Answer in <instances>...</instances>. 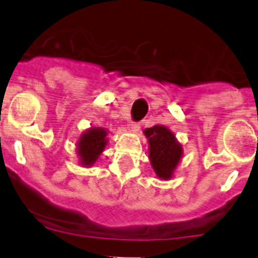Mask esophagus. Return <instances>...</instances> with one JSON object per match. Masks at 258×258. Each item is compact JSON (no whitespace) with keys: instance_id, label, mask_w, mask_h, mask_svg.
I'll use <instances>...</instances> for the list:
<instances>
[{"instance_id":"obj_1","label":"esophagus","mask_w":258,"mask_h":258,"mask_svg":"<svg viewBox=\"0 0 258 258\" xmlns=\"http://www.w3.org/2000/svg\"><path fill=\"white\" fill-rule=\"evenodd\" d=\"M130 126H131V130L134 132H139V131H140V128H141V124L139 123V122H132Z\"/></svg>"}]
</instances>
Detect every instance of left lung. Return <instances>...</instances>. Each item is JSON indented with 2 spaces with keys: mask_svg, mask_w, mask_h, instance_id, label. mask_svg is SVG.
Listing matches in <instances>:
<instances>
[{
  "mask_svg": "<svg viewBox=\"0 0 258 258\" xmlns=\"http://www.w3.org/2000/svg\"><path fill=\"white\" fill-rule=\"evenodd\" d=\"M149 141V159L160 179H170L179 163L183 149L174 134L164 126H154L144 131Z\"/></svg>",
  "mask_w": 258,
  "mask_h": 258,
  "instance_id": "left-lung-1",
  "label": "left lung"
}]
</instances>
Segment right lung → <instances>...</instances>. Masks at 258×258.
<instances>
[{
  "label": "right lung",
  "mask_w": 258,
  "mask_h": 258,
  "mask_svg": "<svg viewBox=\"0 0 258 258\" xmlns=\"http://www.w3.org/2000/svg\"><path fill=\"white\" fill-rule=\"evenodd\" d=\"M107 130L102 127H91L84 132L78 143V154L83 167H91L107 146Z\"/></svg>",
  "instance_id": "1"
}]
</instances>
